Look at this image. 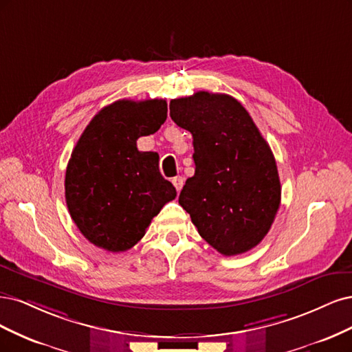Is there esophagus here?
I'll return each instance as SVG.
<instances>
[{"label": "esophagus", "mask_w": 352, "mask_h": 352, "mask_svg": "<svg viewBox=\"0 0 352 352\" xmlns=\"http://www.w3.org/2000/svg\"><path fill=\"white\" fill-rule=\"evenodd\" d=\"M173 184H174V187L177 188V191H179L181 188H183V186H184V178L179 177V175L174 177V178H173Z\"/></svg>", "instance_id": "1"}]
</instances>
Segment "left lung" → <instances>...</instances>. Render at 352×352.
Wrapping results in <instances>:
<instances>
[{
    "label": "left lung",
    "instance_id": "8db88e82",
    "mask_svg": "<svg viewBox=\"0 0 352 352\" xmlns=\"http://www.w3.org/2000/svg\"><path fill=\"white\" fill-rule=\"evenodd\" d=\"M169 116L192 135L195 175L179 192L203 240L223 256L252 250L280 205L274 153L247 109L230 95L197 92L169 102Z\"/></svg>",
    "mask_w": 352,
    "mask_h": 352
}]
</instances>
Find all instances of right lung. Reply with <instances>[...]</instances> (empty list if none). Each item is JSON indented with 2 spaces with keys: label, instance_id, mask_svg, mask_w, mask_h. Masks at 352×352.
<instances>
[{
  "label": "right lung",
  "instance_id": "right-lung-1",
  "mask_svg": "<svg viewBox=\"0 0 352 352\" xmlns=\"http://www.w3.org/2000/svg\"><path fill=\"white\" fill-rule=\"evenodd\" d=\"M166 100L121 99L89 122L65 171V201L85 238L107 252L140 241L153 217L175 199L156 152H140L138 139L161 129Z\"/></svg>",
  "mask_w": 352,
  "mask_h": 352
}]
</instances>
